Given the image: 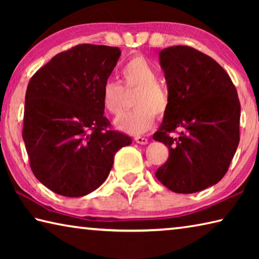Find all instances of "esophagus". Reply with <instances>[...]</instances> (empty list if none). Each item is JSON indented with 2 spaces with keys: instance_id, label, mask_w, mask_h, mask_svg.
Masks as SVG:
<instances>
[{
  "instance_id": "obj_1",
  "label": "esophagus",
  "mask_w": 259,
  "mask_h": 259,
  "mask_svg": "<svg viewBox=\"0 0 259 259\" xmlns=\"http://www.w3.org/2000/svg\"><path fill=\"white\" fill-rule=\"evenodd\" d=\"M135 142L137 144H140V145H146V144L148 143V139L145 138V137H140V136H136V137L134 138Z\"/></svg>"
}]
</instances>
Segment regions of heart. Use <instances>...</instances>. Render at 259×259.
I'll list each match as a JSON object with an SVG mask.
<instances>
[{
	"label": "heart",
	"instance_id": "1",
	"mask_svg": "<svg viewBox=\"0 0 259 259\" xmlns=\"http://www.w3.org/2000/svg\"><path fill=\"white\" fill-rule=\"evenodd\" d=\"M123 87L114 81H106L102 88V105L111 115L121 112L123 88L138 89L135 96V109L122 113L114 124L119 130L130 135H140L150 130L155 122V113L164 115L170 106L169 91L157 82L159 74L150 60L142 55H136L121 68Z\"/></svg>",
	"mask_w": 259,
	"mask_h": 259
}]
</instances>
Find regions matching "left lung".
Instances as JSON below:
<instances>
[{
    "instance_id": "left-lung-1",
    "label": "left lung",
    "mask_w": 259,
    "mask_h": 259,
    "mask_svg": "<svg viewBox=\"0 0 259 259\" xmlns=\"http://www.w3.org/2000/svg\"><path fill=\"white\" fill-rule=\"evenodd\" d=\"M159 56L170 106L153 139L168 146L169 157L155 176L172 192H200L225 176L238 148V93L225 69L194 48L169 47Z\"/></svg>"
}]
</instances>
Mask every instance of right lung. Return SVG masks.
Wrapping results in <instances>:
<instances>
[{"label":"right lung","instance_id":"right-lung-1","mask_svg":"<svg viewBox=\"0 0 259 259\" xmlns=\"http://www.w3.org/2000/svg\"><path fill=\"white\" fill-rule=\"evenodd\" d=\"M121 56L116 47L78 45L56 55L26 90L23 139L46 187L78 198L106 181L114 155L130 145L104 116L102 88Z\"/></svg>","mask_w":259,"mask_h":259}]
</instances>
